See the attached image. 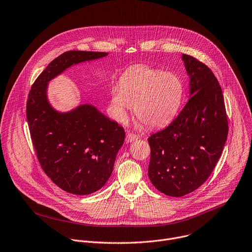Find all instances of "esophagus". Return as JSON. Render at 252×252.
Returning a JSON list of instances; mask_svg holds the SVG:
<instances>
[{
    "label": "esophagus",
    "instance_id": "34e87169",
    "mask_svg": "<svg viewBox=\"0 0 252 252\" xmlns=\"http://www.w3.org/2000/svg\"><path fill=\"white\" fill-rule=\"evenodd\" d=\"M137 138H138V136H137L136 134H133V133L129 132V133L126 134V142H132V141H134V140H137Z\"/></svg>",
    "mask_w": 252,
    "mask_h": 252
}]
</instances>
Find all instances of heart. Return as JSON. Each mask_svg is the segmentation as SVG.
Returning a JSON list of instances; mask_svg holds the SVG:
<instances>
[{"instance_id":"obj_1","label":"heart","mask_w":252,"mask_h":252,"mask_svg":"<svg viewBox=\"0 0 252 252\" xmlns=\"http://www.w3.org/2000/svg\"><path fill=\"white\" fill-rule=\"evenodd\" d=\"M184 96V84L173 72L147 65H136L121 78L111 91L114 118L125 124L134 105V115L149 127L170 123L178 114Z\"/></svg>"}]
</instances>
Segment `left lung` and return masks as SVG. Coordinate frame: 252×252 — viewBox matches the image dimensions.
Listing matches in <instances>:
<instances>
[{"label": "left lung", "instance_id": "1", "mask_svg": "<svg viewBox=\"0 0 252 252\" xmlns=\"http://www.w3.org/2000/svg\"><path fill=\"white\" fill-rule=\"evenodd\" d=\"M189 76V100L179 116L148 137V177L161 193L182 197L211 175L227 137L223 96L211 69L182 54Z\"/></svg>", "mask_w": 252, "mask_h": 252}]
</instances>
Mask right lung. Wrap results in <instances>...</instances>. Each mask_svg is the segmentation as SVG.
<instances>
[{
    "mask_svg": "<svg viewBox=\"0 0 252 252\" xmlns=\"http://www.w3.org/2000/svg\"><path fill=\"white\" fill-rule=\"evenodd\" d=\"M107 52H64L42 71L29 94L27 119L38 161L62 190L89 195L112 175L125 129L91 104L68 112L56 110L48 99L49 82L68 68L108 56Z\"/></svg>",
    "mask_w": 252,
    "mask_h": 252,
    "instance_id": "1",
    "label": "right lung"
}]
</instances>
